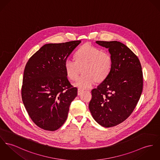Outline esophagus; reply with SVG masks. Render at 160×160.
<instances>
[{
	"label": "esophagus",
	"instance_id": "1",
	"mask_svg": "<svg viewBox=\"0 0 160 160\" xmlns=\"http://www.w3.org/2000/svg\"><path fill=\"white\" fill-rule=\"evenodd\" d=\"M83 92V89H80V88H78V89L77 94L79 96V95H80Z\"/></svg>",
	"mask_w": 160,
	"mask_h": 160
}]
</instances>
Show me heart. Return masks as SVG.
I'll return each mask as SVG.
<instances>
[{
	"label": "heart",
	"mask_w": 160,
	"mask_h": 160,
	"mask_svg": "<svg viewBox=\"0 0 160 160\" xmlns=\"http://www.w3.org/2000/svg\"><path fill=\"white\" fill-rule=\"evenodd\" d=\"M75 60L67 58L64 62V69L68 78L75 80L83 68V72L75 83L81 88H89L96 81L104 80L110 73L112 58L108 52L91 44H85L75 53Z\"/></svg>",
	"instance_id": "1"
}]
</instances>
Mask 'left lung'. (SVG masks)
<instances>
[{"instance_id": "obj_1", "label": "left lung", "mask_w": 160, "mask_h": 160, "mask_svg": "<svg viewBox=\"0 0 160 160\" xmlns=\"http://www.w3.org/2000/svg\"><path fill=\"white\" fill-rule=\"evenodd\" d=\"M96 42L108 49L112 66L108 76L92 90L89 108L98 123L111 127L125 121L135 110L142 92V71L138 57L123 43Z\"/></svg>"}]
</instances>
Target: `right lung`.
<instances>
[{"mask_svg": "<svg viewBox=\"0 0 160 160\" xmlns=\"http://www.w3.org/2000/svg\"><path fill=\"white\" fill-rule=\"evenodd\" d=\"M80 40L47 44L25 67L21 95L25 108L39 128L55 131L65 122L71 102L77 96L64 69V62Z\"/></svg>", "mask_w": 160, "mask_h": 160, "instance_id": "add662e5", "label": "right lung"}]
</instances>
